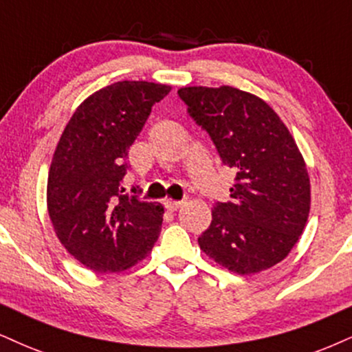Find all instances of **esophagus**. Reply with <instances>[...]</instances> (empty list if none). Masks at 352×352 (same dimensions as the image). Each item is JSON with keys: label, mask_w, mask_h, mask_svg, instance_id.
<instances>
[{"label": "esophagus", "mask_w": 352, "mask_h": 352, "mask_svg": "<svg viewBox=\"0 0 352 352\" xmlns=\"http://www.w3.org/2000/svg\"><path fill=\"white\" fill-rule=\"evenodd\" d=\"M181 204H183V202H179V201H171V199H168V201L164 202V207H166V209H168L169 212H176V210L181 207Z\"/></svg>", "instance_id": "1"}]
</instances>
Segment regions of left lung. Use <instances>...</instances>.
Returning <instances> with one entry per match:
<instances>
[{
  "instance_id": "obj_1",
  "label": "left lung",
  "mask_w": 352,
  "mask_h": 352,
  "mask_svg": "<svg viewBox=\"0 0 352 352\" xmlns=\"http://www.w3.org/2000/svg\"><path fill=\"white\" fill-rule=\"evenodd\" d=\"M177 94L236 171L230 201L215 202L199 246L236 274L272 267L294 248L310 212L309 173L296 142L279 116L245 91L190 86Z\"/></svg>"
}]
</instances>
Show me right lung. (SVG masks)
I'll use <instances>...</instances> for the list:
<instances>
[{
  "label": "right lung",
  "instance_id": "1",
  "mask_svg": "<svg viewBox=\"0 0 352 352\" xmlns=\"http://www.w3.org/2000/svg\"><path fill=\"white\" fill-rule=\"evenodd\" d=\"M171 88L119 81L81 102L65 127L52 160L47 206L55 233L76 261L96 272H119L153 248L163 206L127 192L129 148L151 107Z\"/></svg>",
  "mask_w": 352,
  "mask_h": 352
}]
</instances>
